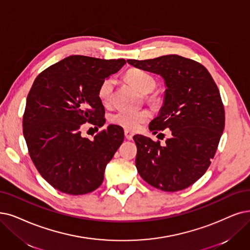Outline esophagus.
I'll return each instance as SVG.
<instances>
[{"mask_svg":"<svg viewBox=\"0 0 250 250\" xmlns=\"http://www.w3.org/2000/svg\"><path fill=\"white\" fill-rule=\"evenodd\" d=\"M124 133H125V137L128 139V141H131V139L133 138V133H132L131 131L125 130V131H124Z\"/></svg>","mask_w":250,"mask_h":250,"instance_id":"1","label":"esophagus"}]
</instances>
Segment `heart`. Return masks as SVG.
Instances as JSON below:
<instances>
[{
  "mask_svg": "<svg viewBox=\"0 0 250 250\" xmlns=\"http://www.w3.org/2000/svg\"><path fill=\"white\" fill-rule=\"evenodd\" d=\"M127 81L130 83L136 90L143 94L152 92L156 87V79L144 69L141 68H130L126 73ZM115 81L113 78H107L101 84L98 88V98L103 104H108L111 102V96L113 92ZM153 98H156L154 95ZM151 118V113L146 109L138 112H126L119 111L112 115L111 122L120 127H123L127 130L135 131L144 123L148 121Z\"/></svg>",
  "mask_w": 250,
  "mask_h": 250,
  "instance_id": "obj_1",
  "label": "heart"
}]
</instances>
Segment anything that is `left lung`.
<instances>
[{
	"label": "left lung",
	"mask_w": 250,
	"mask_h": 250,
	"mask_svg": "<svg viewBox=\"0 0 250 250\" xmlns=\"http://www.w3.org/2000/svg\"><path fill=\"white\" fill-rule=\"evenodd\" d=\"M127 62L164 79V104L148 128L154 134L171 130L165 146L144 135L133 137L137 171L145 182L162 191H181L206 172L216 152L225 128L218 88L205 66L179 55Z\"/></svg>",
	"instance_id": "obj_1"
}]
</instances>
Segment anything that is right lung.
Here are the masks:
<instances>
[{"label": "right lung", "instance_id": "right-lung-1", "mask_svg": "<svg viewBox=\"0 0 250 250\" xmlns=\"http://www.w3.org/2000/svg\"><path fill=\"white\" fill-rule=\"evenodd\" d=\"M126 63L121 59L68 56L40 74L28 92L23 136L33 162L47 183L69 195L93 192L104 182L106 164L124 141L123 128L109 125L93 141L83 124L105 123L97 92L106 78Z\"/></svg>", "mask_w": 250, "mask_h": 250}]
</instances>
